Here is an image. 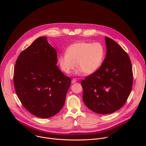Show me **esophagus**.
I'll list each match as a JSON object with an SVG mask.
<instances>
[{
  "label": "esophagus",
  "mask_w": 146,
  "mask_h": 146,
  "mask_svg": "<svg viewBox=\"0 0 146 146\" xmlns=\"http://www.w3.org/2000/svg\"><path fill=\"white\" fill-rule=\"evenodd\" d=\"M77 81V80L76 78H73L72 80V83H73H73H75Z\"/></svg>",
  "instance_id": "obj_1"
}]
</instances>
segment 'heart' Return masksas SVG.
Masks as SVG:
<instances>
[{"label": "heart", "instance_id": "heart-1", "mask_svg": "<svg viewBox=\"0 0 146 146\" xmlns=\"http://www.w3.org/2000/svg\"><path fill=\"white\" fill-rule=\"evenodd\" d=\"M105 56V48L101 43L80 41L68 47L66 54L58 56V64L66 74L74 69L76 64L78 74H92L100 68Z\"/></svg>", "mask_w": 146, "mask_h": 146}]
</instances>
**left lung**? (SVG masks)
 <instances>
[{"label":"left lung","mask_w":146,"mask_h":146,"mask_svg":"<svg viewBox=\"0 0 146 146\" xmlns=\"http://www.w3.org/2000/svg\"><path fill=\"white\" fill-rule=\"evenodd\" d=\"M107 52L100 68L82 80V99L92 111L107 114L120 109L132 88L133 72L128 54L105 36Z\"/></svg>","instance_id":"1"}]
</instances>
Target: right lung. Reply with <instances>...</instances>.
Returning a JSON list of instances; mask_svg holds the SVG:
<instances>
[{
    "label": "right lung",
    "instance_id": "add662e5",
    "mask_svg": "<svg viewBox=\"0 0 146 146\" xmlns=\"http://www.w3.org/2000/svg\"><path fill=\"white\" fill-rule=\"evenodd\" d=\"M56 50L46 36L36 39L17 58L13 81L23 106L32 114L50 118L63 108L71 79L56 65Z\"/></svg>",
    "mask_w": 146,
    "mask_h": 146
}]
</instances>
